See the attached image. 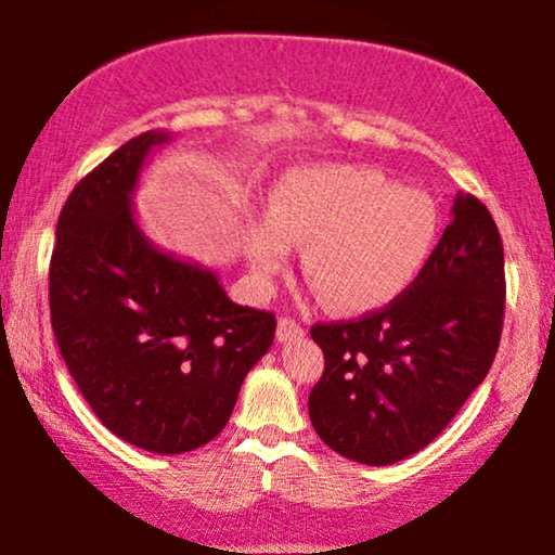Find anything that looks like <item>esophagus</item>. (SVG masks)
I'll return each instance as SVG.
<instances>
[{
  "label": "esophagus",
  "instance_id": "esophagus-1",
  "mask_svg": "<svg viewBox=\"0 0 555 555\" xmlns=\"http://www.w3.org/2000/svg\"><path fill=\"white\" fill-rule=\"evenodd\" d=\"M304 334H306L304 326L296 324L294 319H288V317L279 319V324H276V338H279V341H296V338H301Z\"/></svg>",
  "mask_w": 555,
  "mask_h": 555
}]
</instances>
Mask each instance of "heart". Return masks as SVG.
<instances>
[{
	"label": "heart",
	"mask_w": 555,
	"mask_h": 555,
	"mask_svg": "<svg viewBox=\"0 0 555 555\" xmlns=\"http://www.w3.org/2000/svg\"><path fill=\"white\" fill-rule=\"evenodd\" d=\"M271 217L254 227L246 256L259 281L306 244L304 276L341 313L391 304L426 269L436 249V202L371 167H304L279 181Z\"/></svg>",
	"instance_id": "obj_1"
}]
</instances>
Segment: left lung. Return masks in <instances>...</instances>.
Masks as SVG:
<instances>
[{
  "instance_id": "left-lung-1",
  "label": "left lung",
  "mask_w": 555,
  "mask_h": 555,
  "mask_svg": "<svg viewBox=\"0 0 555 555\" xmlns=\"http://www.w3.org/2000/svg\"><path fill=\"white\" fill-rule=\"evenodd\" d=\"M503 309L499 227L474 194H459L406 292L361 319L311 326L326 359L309 393L321 441L366 466L426 449L489 374Z\"/></svg>"
}]
</instances>
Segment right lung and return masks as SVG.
I'll list each match as a JSON object with an SVG mask.
<instances>
[{
    "label": "right lung",
    "instance_id": "right-lung-1",
    "mask_svg": "<svg viewBox=\"0 0 555 555\" xmlns=\"http://www.w3.org/2000/svg\"><path fill=\"white\" fill-rule=\"evenodd\" d=\"M169 139L144 131L74 186L49 263L52 328L81 396L121 441L164 456L221 434L276 331L274 313L234 304L211 269L139 229V171Z\"/></svg>",
    "mask_w": 555,
    "mask_h": 555
}]
</instances>
